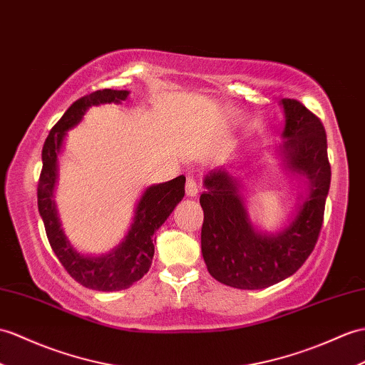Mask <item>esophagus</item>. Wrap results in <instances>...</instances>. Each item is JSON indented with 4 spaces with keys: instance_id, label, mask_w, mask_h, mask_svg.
<instances>
[{
    "instance_id": "34e87169",
    "label": "esophagus",
    "mask_w": 365,
    "mask_h": 365,
    "mask_svg": "<svg viewBox=\"0 0 365 365\" xmlns=\"http://www.w3.org/2000/svg\"><path fill=\"white\" fill-rule=\"evenodd\" d=\"M185 191H186V196H188V197H196V196H197V192H199L197 183L194 182V180L191 179V177H188V179H186Z\"/></svg>"
}]
</instances>
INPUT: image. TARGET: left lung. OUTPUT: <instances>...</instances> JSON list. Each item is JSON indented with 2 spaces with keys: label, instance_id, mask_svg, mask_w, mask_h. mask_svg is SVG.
<instances>
[{
  "label": "left lung",
  "instance_id": "1",
  "mask_svg": "<svg viewBox=\"0 0 365 365\" xmlns=\"http://www.w3.org/2000/svg\"><path fill=\"white\" fill-rule=\"evenodd\" d=\"M282 166L304 182L295 213L277 232L252 222L244 186L225 166L203 179L202 257L210 275L236 289H264L297 272L317 242L331 182L327 133L319 118L295 99H282Z\"/></svg>",
  "mask_w": 365,
  "mask_h": 365
}]
</instances>
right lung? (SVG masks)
<instances>
[{"label": "right lung", "mask_w": 365, "mask_h": 365, "mask_svg": "<svg viewBox=\"0 0 365 365\" xmlns=\"http://www.w3.org/2000/svg\"><path fill=\"white\" fill-rule=\"evenodd\" d=\"M129 98L127 90H98L83 96L66 110L51 129L41 150V168L37 200L48 241L65 270L76 282L95 291L113 292L130 287L148 272L154 258L152 236L173 213L185 196V177L148 186L133 210L130 227L124 238L103 255L82 253L66 238L58 217L54 191L58 179V155L62 154L66 132L78 125L90 107L121 104Z\"/></svg>", "instance_id": "obj_1"}]
</instances>
